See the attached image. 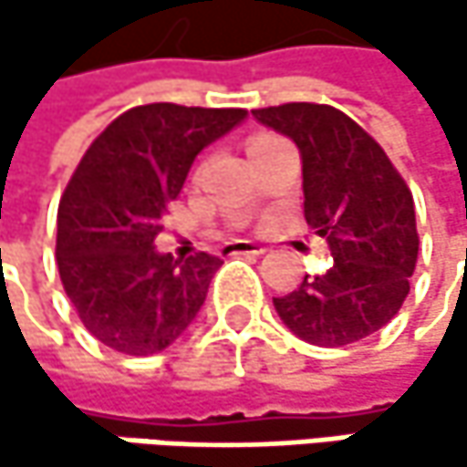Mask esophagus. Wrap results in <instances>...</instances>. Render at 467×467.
I'll use <instances>...</instances> for the list:
<instances>
[{
    "instance_id": "1",
    "label": "esophagus",
    "mask_w": 467,
    "mask_h": 467,
    "mask_svg": "<svg viewBox=\"0 0 467 467\" xmlns=\"http://www.w3.org/2000/svg\"><path fill=\"white\" fill-rule=\"evenodd\" d=\"M267 248L262 245V243H254V240H233V243H227L224 248H222V254L224 256H237V254H254V256H259V254H265Z\"/></svg>"
}]
</instances>
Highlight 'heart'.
Masks as SVG:
<instances>
[{"label":"heart","instance_id":"heart-1","mask_svg":"<svg viewBox=\"0 0 467 467\" xmlns=\"http://www.w3.org/2000/svg\"><path fill=\"white\" fill-rule=\"evenodd\" d=\"M259 140H265V138H256V140H251V145H254V142H259Z\"/></svg>","mask_w":467,"mask_h":467}]
</instances>
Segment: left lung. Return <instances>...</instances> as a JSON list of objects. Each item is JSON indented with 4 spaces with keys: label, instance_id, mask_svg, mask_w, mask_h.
Listing matches in <instances>:
<instances>
[{
    "label": "left lung",
    "instance_id": "left-lung-1",
    "mask_svg": "<svg viewBox=\"0 0 467 467\" xmlns=\"http://www.w3.org/2000/svg\"><path fill=\"white\" fill-rule=\"evenodd\" d=\"M251 113L297 145L306 222L332 254L325 275H306L295 292L273 297L275 314L314 346H348L379 332L400 311L417 267L406 181L379 142L329 105L289 102Z\"/></svg>",
    "mask_w": 467,
    "mask_h": 467
}]
</instances>
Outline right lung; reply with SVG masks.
Listing matches in <instances>:
<instances>
[{
	"label": "right lung",
	"instance_id": "1",
	"mask_svg": "<svg viewBox=\"0 0 467 467\" xmlns=\"http://www.w3.org/2000/svg\"><path fill=\"white\" fill-rule=\"evenodd\" d=\"M240 108L140 105L83 153L56 219V262L67 297L105 346L148 357L197 319L222 259H175L156 248L170 202L202 148L245 121Z\"/></svg>",
	"mask_w": 467,
	"mask_h": 467
}]
</instances>
